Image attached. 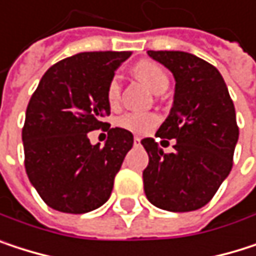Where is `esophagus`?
Masks as SVG:
<instances>
[{
	"label": "esophagus",
	"mask_w": 256,
	"mask_h": 256,
	"mask_svg": "<svg viewBox=\"0 0 256 256\" xmlns=\"http://www.w3.org/2000/svg\"><path fill=\"white\" fill-rule=\"evenodd\" d=\"M140 142H142V138H140V137H134V144H136V146H138V144H140Z\"/></svg>",
	"instance_id": "esophagus-1"
}]
</instances>
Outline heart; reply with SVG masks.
<instances>
[{"label":"heart","instance_id":"obj_1","mask_svg":"<svg viewBox=\"0 0 256 256\" xmlns=\"http://www.w3.org/2000/svg\"><path fill=\"white\" fill-rule=\"evenodd\" d=\"M136 74L156 94L162 92L168 86V78L166 71L158 64L152 61H142L136 65ZM120 98V76L114 74L108 84H107V100L112 106H114ZM119 126L128 130L136 134H146L154 130L158 124V116L152 113H142V112H130L119 118Z\"/></svg>","mask_w":256,"mask_h":256}]
</instances>
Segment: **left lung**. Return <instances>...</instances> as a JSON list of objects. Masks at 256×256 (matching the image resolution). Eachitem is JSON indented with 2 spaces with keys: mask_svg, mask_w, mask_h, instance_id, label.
<instances>
[{
  "mask_svg": "<svg viewBox=\"0 0 256 256\" xmlns=\"http://www.w3.org/2000/svg\"><path fill=\"white\" fill-rule=\"evenodd\" d=\"M176 80L170 114L156 137L176 140L166 154L154 138H143L149 166L143 172L148 200L168 212H192L206 206L232 168L238 140L236 108L216 66L176 50H149ZM166 142V140H162Z\"/></svg>",
  "mask_w": 256,
  "mask_h": 256,
  "instance_id": "obj_1",
  "label": "left lung"
}]
</instances>
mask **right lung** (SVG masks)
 <instances>
[{
	"mask_svg": "<svg viewBox=\"0 0 256 256\" xmlns=\"http://www.w3.org/2000/svg\"><path fill=\"white\" fill-rule=\"evenodd\" d=\"M131 52H83L52 65L32 94L22 130L25 170L43 201L64 213L102 206L134 137L110 128L107 84ZM106 128L104 148L87 132Z\"/></svg>",
	"mask_w": 256,
	"mask_h": 256,
	"instance_id": "1",
	"label": "right lung"
}]
</instances>
